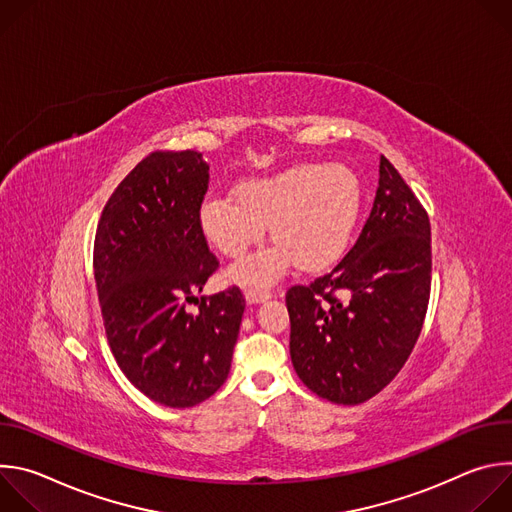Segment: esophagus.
<instances>
[{"mask_svg": "<svg viewBox=\"0 0 512 512\" xmlns=\"http://www.w3.org/2000/svg\"><path fill=\"white\" fill-rule=\"evenodd\" d=\"M269 298H271L269 291H261V289H247V291H245L247 304H261V302H265V300H269Z\"/></svg>", "mask_w": 512, "mask_h": 512, "instance_id": "esophagus-1", "label": "esophagus"}]
</instances>
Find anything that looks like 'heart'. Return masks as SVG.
Here are the masks:
<instances>
[{
    "mask_svg": "<svg viewBox=\"0 0 512 512\" xmlns=\"http://www.w3.org/2000/svg\"><path fill=\"white\" fill-rule=\"evenodd\" d=\"M362 206V188L340 164H298L239 184L235 194H210L198 210L204 239L225 257H241L261 243L271 225L275 247L243 259L227 281L269 287L296 261L316 271L346 251Z\"/></svg>",
    "mask_w": 512,
    "mask_h": 512,
    "instance_id": "heart-1",
    "label": "heart"
}]
</instances>
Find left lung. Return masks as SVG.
<instances>
[{
	"mask_svg": "<svg viewBox=\"0 0 512 512\" xmlns=\"http://www.w3.org/2000/svg\"><path fill=\"white\" fill-rule=\"evenodd\" d=\"M429 285L427 212L381 156L377 196L354 247L330 273L285 296L289 354L302 383L338 405L383 391L419 338Z\"/></svg>",
	"mask_w": 512,
	"mask_h": 512,
	"instance_id": "1",
	"label": "left lung"
}]
</instances>
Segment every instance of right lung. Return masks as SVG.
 Wrapping results in <instances>:
<instances>
[{"instance_id": "right-lung-1", "label": "right lung", "mask_w": 512, "mask_h": 512, "mask_svg": "<svg viewBox=\"0 0 512 512\" xmlns=\"http://www.w3.org/2000/svg\"><path fill=\"white\" fill-rule=\"evenodd\" d=\"M208 190L202 154L154 152L107 200L95 237V281L111 352L152 401L184 409L229 377L245 312L239 287L196 298L218 261L198 227ZM199 304V314L185 306Z\"/></svg>"}]
</instances>
